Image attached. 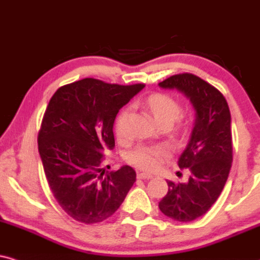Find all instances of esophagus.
Here are the masks:
<instances>
[{
	"label": "esophagus",
	"mask_w": 260,
	"mask_h": 260,
	"mask_svg": "<svg viewBox=\"0 0 260 260\" xmlns=\"http://www.w3.org/2000/svg\"><path fill=\"white\" fill-rule=\"evenodd\" d=\"M137 177L140 180H150L152 179V175H150V174H146V173H139Z\"/></svg>",
	"instance_id": "34e87169"
}]
</instances>
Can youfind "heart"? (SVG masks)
Returning <instances> with one entry per match:
<instances>
[{
	"instance_id": "b5f03b06",
	"label": "heart",
	"mask_w": 260,
	"mask_h": 260,
	"mask_svg": "<svg viewBox=\"0 0 260 260\" xmlns=\"http://www.w3.org/2000/svg\"><path fill=\"white\" fill-rule=\"evenodd\" d=\"M144 107L150 111L157 124H172L181 115V107L177 102L168 94L153 93L144 102ZM128 111L122 110L119 114L115 123L116 136L120 140H124L128 137L127 129ZM168 158V151L160 146H138L127 154V162L141 170L153 172Z\"/></svg>"
}]
</instances>
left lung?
<instances>
[{
    "mask_svg": "<svg viewBox=\"0 0 260 260\" xmlns=\"http://www.w3.org/2000/svg\"><path fill=\"white\" fill-rule=\"evenodd\" d=\"M158 86L181 92L196 111L190 139L177 160L180 169L188 170V180L168 181V193L158 206L174 221H194L217 200L231 172V111L221 92L194 74L172 75Z\"/></svg>",
    "mask_w": 260,
    "mask_h": 260,
    "instance_id": "8db88e82",
    "label": "left lung"
}]
</instances>
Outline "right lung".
<instances>
[{"instance_id": "1", "label": "right lung", "mask_w": 260, "mask_h": 260, "mask_svg": "<svg viewBox=\"0 0 260 260\" xmlns=\"http://www.w3.org/2000/svg\"><path fill=\"white\" fill-rule=\"evenodd\" d=\"M144 87L85 78L60 87L49 102L38 133L39 156L52 194L75 221L109 218L136 182L129 166L107 172L103 153L115 146L119 110Z\"/></svg>"}]
</instances>
